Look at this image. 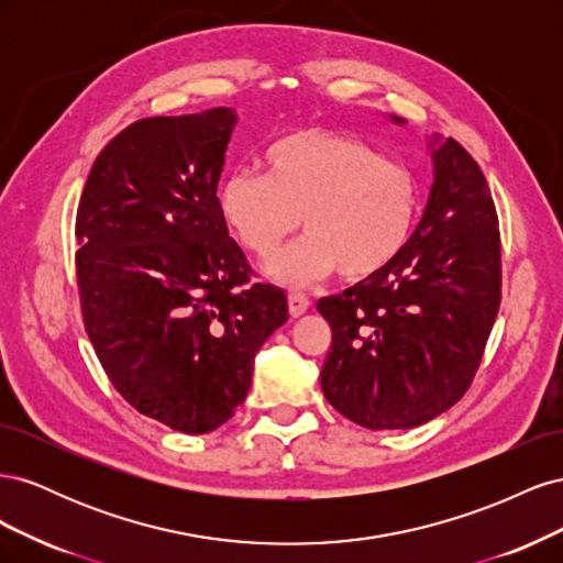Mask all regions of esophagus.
<instances>
[{"mask_svg":"<svg viewBox=\"0 0 563 563\" xmlns=\"http://www.w3.org/2000/svg\"><path fill=\"white\" fill-rule=\"evenodd\" d=\"M310 310V298L305 294H288V312L291 317H300Z\"/></svg>","mask_w":563,"mask_h":563,"instance_id":"obj_1","label":"esophagus"}]
</instances>
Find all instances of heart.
<instances>
[{"label":"heart","instance_id":"obj_1","mask_svg":"<svg viewBox=\"0 0 563 563\" xmlns=\"http://www.w3.org/2000/svg\"><path fill=\"white\" fill-rule=\"evenodd\" d=\"M265 176L232 172L218 211L253 255H269L298 223L308 232L267 265L286 286H308L338 269L343 279L378 275L406 249L420 213L411 168L387 162L352 135L298 129L272 141Z\"/></svg>","mask_w":563,"mask_h":563}]
</instances>
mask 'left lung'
Returning <instances> with one entry per match:
<instances>
[{"label": "left lung", "instance_id": "obj_1", "mask_svg": "<svg viewBox=\"0 0 563 563\" xmlns=\"http://www.w3.org/2000/svg\"><path fill=\"white\" fill-rule=\"evenodd\" d=\"M498 211L457 141L434 150L428 209L378 275L321 298L333 340L323 397L368 430H408L449 411L479 371L500 310Z\"/></svg>", "mask_w": 563, "mask_h": 563}]
</instances>
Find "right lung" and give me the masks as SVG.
<instances>
[{
	"instance_id": "obj_1",
	"label": "right lung",
	"mask_w": 563,
	"mask_h": 563,
	"mask_svg": "<svg viewBox=\"0 0 563 563\" xmlns=\"http://www.w3.org/2000/svg\"><path fill=\"white\" fill-rule=\"evenodd\" d=\"M236 112L145 117L100 150L75 236L84 329L135 411L185 434L228 422L253 356L288 319L286 294L253 282L216 185Z\"/></svg>"
}]
</instances>
